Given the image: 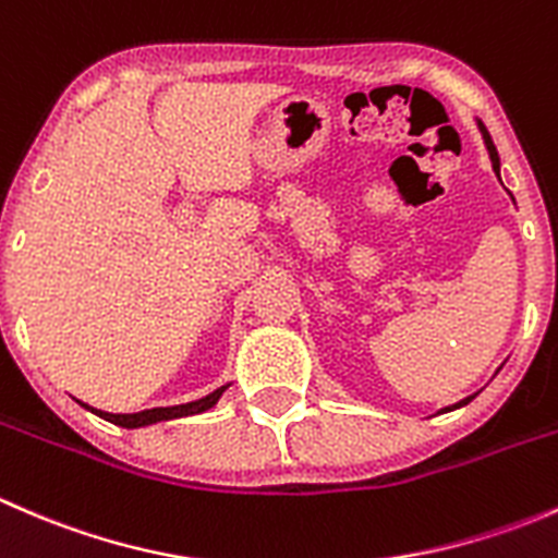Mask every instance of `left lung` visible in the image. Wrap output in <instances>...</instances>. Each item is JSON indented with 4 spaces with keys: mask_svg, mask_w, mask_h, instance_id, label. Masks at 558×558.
Listing matches in <instances>:
<instances>
[{
    "mask_svg": "<svg viewBox=\"0 0 558 558\" xmlns=\"http://www.w3.org/2000/svg\"><path fill=\"white\" fill-rule=\"evenodd\" d=\"M481 132H483V140H486V148H488V156H492V167H494V172L499 174V154H497V148H494V143H492V137H488V132H486V126H483L481 123ZM472 399L475 397H466V399H461L459 404H453V408H461V404H466V402H472ZM448 410V408H446Z\"/></svg>",
    "mask_w": 558,
    "mask_h": 558,
    "instance_id": "left-lung-1",
    "label": "left lung"
}]
</instances>
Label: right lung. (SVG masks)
<instances>
[{"mask_svg": "<svg viewBox=\"0 0 558 558\" xmlns=\"http://www.w3.org/2000/svg\"><path fill=\"white\" fill-rule=\"evenodd\" d=\"M223 388H216L213 393H207V397L196 399V402H185V404H174V408H154V410H143V413H102V410H94L88 408V404H83V408H88L92 413H97L99 418L110 421V424H118V426H126V429H137V426H148V424H159V421H170V418H183V415H194V413H205V410H210L213 404L221 399Z\"/></svg>", "mask_w": 558, "mask_h": 558, "instance_id": "add662e5", "label": "right lung"}]
</instances>
